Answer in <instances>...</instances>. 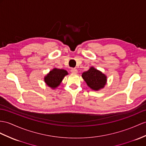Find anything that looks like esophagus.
I'll return each instance as SVG.
<instances>
[{"mask_svg":"<svg viewBox=\"0 0 146 146\" xmlns=\"http://www.w3.org/2000/svg\"><path fill=\"white\" fill-rule=\"evenodd\" d=\"M71 72H72V73H73V74H77V72H78V71H77V70L76 69H75V68H73V69H71Z\"/></svg>","mask_w":146,"mask_h":146,"instance_id":"1","label":"esophagus"}]
</instances>
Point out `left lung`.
Returning a JSON list of instances; mask_svg holds the SVG:
<instances>
[{
  "label": "left lung",
  "instance_id": "left-lung-1",
  "mask_svg": "<svg viewBox=\"0 0 146 146\" xmlns=\"http://www.w3.org/2000/svg\"><path fill=\"white\" fill-rule=\"evenodd\" d=\"M83 79L92 90L98 91L104 88L107 82V77L100 70L90 67L82 74Z\"/></svg>",
  "mask_w": 146,
  "mask_h": 146
}]
</instances>
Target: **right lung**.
Instances as JSON below:
<instances>
[{
  "label": "right lung",
  "instance_id": "1",
  "mask_svg": "<svg viewBox=\"0 0 146 146\" xmlns=\"http://www.w3.org/2000/svg\"><path fill=\"white\" fill-rule=\"evenodd\" d=\"M67 75H68V72L66 70L54 68L44 76V81L49 87L55 89L61 84L63 79Z\"/></svg>",
  "mask_w": 146,
  "mask_h": 146
}]
</instances>
